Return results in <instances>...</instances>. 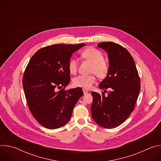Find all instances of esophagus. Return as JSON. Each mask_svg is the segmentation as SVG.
Instances as JSON below:
<instances>
[{
    "label": "esophagus",
    "mask_w": 161,
    "mask_h": 161,
    "mask_svg": "<svg viewBox=\"0 0 161 161\" xmlns=\"http://www.w3.org/2000/svg\"><path fill=\"white\" fill-rule=\"evenodd\" d=\"M83 94H87L88 92V91L87 90H86V89H83Z\"/></svg>",
    "instance_id": "1"
}]
</instances>
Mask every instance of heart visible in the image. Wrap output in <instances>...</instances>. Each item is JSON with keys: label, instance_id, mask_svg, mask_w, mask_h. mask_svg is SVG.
I'll use <instances>...</instances> for the list:
<instances>
[{"label": "heart", "instance_id": "heart-1", "mask_svg": "<svg viewBox=\"0 0 161 161\" xmlns=\"http://www.w3.org/2000/svg\"><path fill=\"white\" fill-rule=\"evenodd\" d=\"M83 56L94 64L92 72L95 73L99 78H106L109 73V67L104 61L103 54L98 50L94 48L86 49L82 53ZM78 69V60L73 58L69 63V70L72 74L76 73ZM96 78L94 75L85 76L80 75L75 77L73 80V84L76 87H81L89 89L96 82Z\"/></svg>", "mask_w": 161, "mask_h": 161}]
</instances>
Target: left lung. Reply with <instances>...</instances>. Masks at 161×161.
<instances>
[{
  "mask_svg": "<svg viewBox=\"0 0 161 161\" xmlns=\"http://www.w3.org/2000/svg\"><path fill=\"white\" fill-rule=\"evenodd\" d=\"M97 47L108 55L109 73L100 83L101 89H108V96L92 92V117L108 129L122 124L131 114L140 92V79L134 60L122 46L113 42H99ZM107 92V91H106Z\"/></svg>",
  "mask_w": 161,
  "mask_h": 161,
  "instance_id": "8db88e82",
  "label": "left lung"
}]
</instances>
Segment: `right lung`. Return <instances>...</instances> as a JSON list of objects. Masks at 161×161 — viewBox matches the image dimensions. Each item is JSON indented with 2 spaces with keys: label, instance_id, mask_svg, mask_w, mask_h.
<instances>
[{
  "label": "right lung",
  "instance_id": "right-lung-1",
  "mask_svg": "<svg viewBox=\"0 0 161 161\" xmlns=\"http://www.w3.org/2000/svg\"><path fill=\"white\" fill-rule=\"evenodd\" d=\"M85 45L53 44L41 48L25 69L22 82L29 108L46 128L55 129L65 125L83 95L81 88H64L70 82L69 63L73 53Z\"/></svg>",
  "mask_w": 161,
  "mask_h": 161
}]
</instances>
